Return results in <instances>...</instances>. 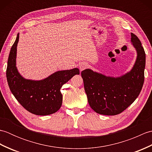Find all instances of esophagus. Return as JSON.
Returning a JSON list of instances; mask_svg holds the SVG:
<instances>
[{"label": "esophagus", "mask_w": 152, "mask_h": 152, "mask_svg": "<svg viewBox=\"0 0 152 152\" xmlns=\"http://www.w3.org/2000/svg\"><path fill=\"white\" fill-rule=\"evenodd\" d=\"M88 67V63H87L86 62H82V63H80L79 64V69H80V71L85 70Z\"/></svg>", "instance_id": "obj_1"}]
</instances>
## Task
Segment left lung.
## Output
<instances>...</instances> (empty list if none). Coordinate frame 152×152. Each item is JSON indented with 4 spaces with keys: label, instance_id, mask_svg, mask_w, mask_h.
Instances as JSON below:
<instances>
[{
    "label": "left lung",
    "instance_id": "8db88e82",
    "mask_svg": "<svg viewBox=\"0 0 152 152\" xmlns=\"http://www.w3.org/2000/svg\"><path fill=\"white\" fill-rule=\"evenodd\" d=\"M131 35L137 56L129 72L119 77H112L89 69L82 71L89 104L99 114H120L136 100L142 88L146 54L138 38L133 33Z\"/></svg>",
    "mask_w": 152,
    "mask_h": 152
}]
</instances>
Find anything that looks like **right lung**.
<instances>
[{
    "mask_svg": "<svg viewBox=\"0 0 152 152\" xmlns=\"http://www.w3.org/2000/svg\"><path fill=\"white\" fill-rule=\"evenodd\" d=\"M19 33L11 48L8 59L6 78L10 91L23 107L38 115L52 114L59 110L62 104L61 87L76 74L78 68L59 70L41 80L25 79L16 66L17 46Z\"/></svg>",
    "mask_w": 152,
    "mask_h": 152,
    "instance_id": "add662e5",
    "label": "right lung"
}]
</instances>
